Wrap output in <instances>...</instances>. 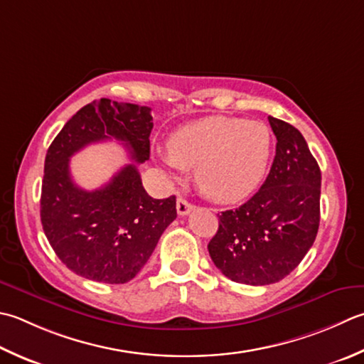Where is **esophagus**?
I'll use <instances>...</instances> for the list:
<instances>
[{
	"label": "esophagus",
	"instance_id": "34e87169",
	"mask_svg": "<svg viewBox=\"0 0 364 364\" xmlns=\"http://www.w3.org/2000/svg\"><path fill=\"white\" fill-rule=\"evenodd\" d=\"M194 210V205H192L191 202H188L186 198H183V197H178V200H176V211H178V215L180 216H186V215H189V213Z\"/></svg>",
	"mask_w": 364,
	"mask_h": 364
}]
</instances>
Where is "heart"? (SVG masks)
I'll return each instance as SVG.
<instances>
[{"mask_svg": "<svg viewBox=\"0 0 364 364\" xmlns=\"http://www.w3.org/2000/svg\"><path fill=\"white\" fill-rule=\"evenodd\" d=\"M272 132L260 121L208 117L170 135L162 164L196 168V183L213 200L232 203L251 194L265 175Z\"/></svg>", "mask_w": 364, "mask_h": 364, "instance_id": "1", "label": "heart"}]
</instances>
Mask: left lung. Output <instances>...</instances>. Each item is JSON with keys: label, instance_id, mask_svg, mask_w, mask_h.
I'll return each mask as SVG.
<instances>
[{"label": "left lung", "instance_id": "8db88e82", "mask_svg": "<svg viewBox=\"0 0 364 364\" xmlns=\"http://www.w3.org/2000/svg\"><path fill=\"white\" fill-rule=\"evenodd\" d=\"M268 121L277 140L272 170L246 203L223 211L208 243L220 273L249 286L279 282L294 272L314 245L320 223L317 161L296 127Z\"/></svg>", "mask_w": 364, "mask_h": 364}]
</instances>
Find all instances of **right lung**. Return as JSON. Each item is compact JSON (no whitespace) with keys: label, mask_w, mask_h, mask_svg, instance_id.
Returning a JSON list of instances; mask_svg holds the SVG:
<instances>
[{"label":"right lung","mask_w":364,"mask_h":364,"mask_svg":"<svg viewBox=\"0 0 364 364\" xmlns=\"http://www.w3.org/2000/svg\"><path fill=\"white\" fill-rule=\"evenodd\" d=\"M151 109L102 97L82 107L48 146L41 194V223L50 246L85 279L124 284L151 257L176 218V198H153L137 164H128L105 187L85 191L72 181L68 159L90 143L118 139L132 159H149Z\"/></svg>","instance_id":"add662e5"}]
</instances>
